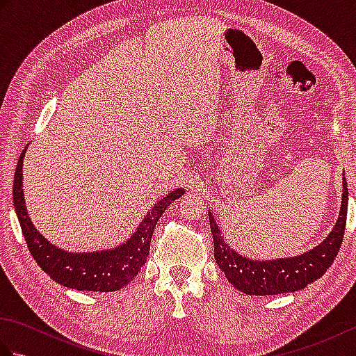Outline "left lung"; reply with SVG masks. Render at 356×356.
<instances>
[{
	"instance_id": "8db88e82",
	"label": "left lung",
	"mask_w": 356,
	"mask_h": 356,
	"mask_svg": "<svg viewBox=\"0 0 356 356\" xmlns=\"http://www.w3.org/2000/svg\"><path fill=\"white\" fill-rule=\"evenodd\" d=\"M347 182L343 179V202L335 228L312 251L289 259L251 260L241 257L226 243L213 213L209 225L214 240V259L228 282L248 295H278L305 289L332 266L343 243L347 218Z\"/></svg>"
}]
</instances>
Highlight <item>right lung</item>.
Masks as SVG:
<instances>
[{
  "instance_id": "obj_1",
  "label": "right lung",
  "mask_w": 356,
  "mask_h": 356,
  "mask_svg": "<svg viewBox=\"0 0 356 356\" xmlns=\"http://www.w3.org/2000/svg\"><path fill=\"white\" fill-rule=\"evenodd\" d=\"M24 153L26 148L21 153L17 170H15L13 205L22 236H24L29 251L38 266L56 283L72 287V289L93 292H113L122 289L139 274L140 268L145 264L154 226L163 211L180 195H184L185 191L182 188H177L176 191H171L159 200L127 243L115 249H107V251L72 254L50 245L30 222L24 194H22V157H24Z\"/></svg>"
}]
</instances>
